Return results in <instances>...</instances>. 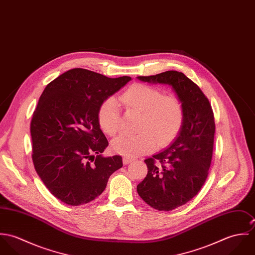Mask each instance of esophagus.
<instances>
[{"instance_id": "34e87169", "label": "esophagus", "mask_w": 255, "mask_h": 255, "mask_svg": "<svg viewBox=\"0 0 255 255\" xmlns=\"http://www.w3.org/2000/svg\"><path fill=\"white\" fill-rule=\"evenodd\" d=\"M130 162H132V159H131V158L126 157V156L123 158V163H124L125 165H128V164H129Z\"/></svg>"}]
</instances>
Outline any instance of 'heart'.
Wrapping results in <instances>:
<instances>
[{"label": "heart", "mask_w": 255, "mask_h": 255, "mask_svg": "<svg viewBox=\"0 0 255 255\" xmlns=\"http://www.w3.org/2000/svg\"><path fill=\"white\" fill-rule=\"evenodd\" d=\"M128 110L142 113L136 134L123 133L112 140L115 153L135 157L153 150L156 146L168 145L179 135L184 120L182 101L175 95H164L163 91L151 85L135 83L120 97ZM101 128L115 135L121 127L120 104L116 98H107L98 111Z\"/></svg>", "instance_id": "heart-1"}]
</instances>
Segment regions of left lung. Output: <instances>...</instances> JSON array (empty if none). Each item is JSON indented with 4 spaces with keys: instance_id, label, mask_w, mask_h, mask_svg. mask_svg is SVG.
Here are the masks:
<instances>
[{
    "instance_id": "obj_1",
    "label": "left lung",
    "mask_w": 255,
    "mask_h": 255,
    "mask_svg": "<svg viewBox=\"0 0 255 255\" xmlns=\"http://www.w3.org/2000/svg\"><path fill=\"white\" fill-rule=\"evenodd\" d=\"M137 78L171 85L183 107L179 136L169 148L144 160L148 173L136 187L148 205L170 211L191 200L208 177L214 145V114L201 89L182 73L168 71Z\"/></svg>"
}]
</instances>
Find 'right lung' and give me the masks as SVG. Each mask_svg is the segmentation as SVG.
<instances>
[{"label": "right lung", "instance_id": "obj_1", "mask_svg": "<svg viewBox=\"0 0 255 255\" xmlns=\"http://www.w3.org/2000/svg\"><path fill=\"white\" fill-rule=\"evenodd\" d=\"M130 79L73 69L51 81L40 96L30 124L32 161L41 181L64 203L94 200L123 167L121 156L101 155L109 142L98 111Z\"/></svg>", "mask_w": 255, "mask_h": 255}]
</instances>
